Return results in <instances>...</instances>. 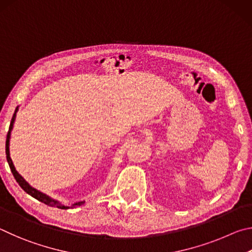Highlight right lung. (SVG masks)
I'll return each mask as SVG.
<instances>
[{
	"mask_svg": "<svg viewBox=\"0 0 252 252\" xmlns=\"http://www.w3.org/2000/svg\"><path fill=\"white\" fill-rule=\"evenodd\" d=\"M19 107H20V106H17L14 114H13L12 121H11V124H10V128H8V133H7V136H6V144H5L6 159H7L8 166H10L11 171H12L13 176H14L15 180H16L17 183H19L21 188L23 189V190L26 193H29L30 196H32L33 198H35V199H37L38 201H41V202H43V204H45V205L50 206V207H56V208H60V209H69V208H75V207H78V206L83 205L84 201H78V202H76V204H74L72 206H65V205H63L60 200H56V199H54V198H52V197H50L48 195H46V193L39 191V190H37L36 188H34V187L31 186V185L28 182H26V180L19 174V171L16 170L15 166H14V164H13V161H12L11 154H10V139H11V133H12L13 126H14L15 118H16V113H17V110H19Z\"/></svg>",
	"mask_w": 252,
	"mask_h": 252,
	"instance_id": "right-lung-1",
	"label": "right lung"
}]
</instances>
